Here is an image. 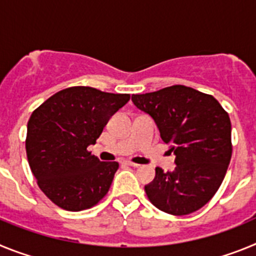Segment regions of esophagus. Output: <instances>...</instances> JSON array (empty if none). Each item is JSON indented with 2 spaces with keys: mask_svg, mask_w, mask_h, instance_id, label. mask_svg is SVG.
Segmentation results:
<instances>
[{
  "mask_svg": "<svg viewBox=\"0 0 256 256\" xmlns=\"http://www.w3.org/2000/svg\"><path fill=\"white\" fill-rule=\"evenodd\" d=\"M124 164L130 165V166H133V168H138L140 166V164H136V162H130V160H126V162H124Z\"/></svg>",
  "mask_w": 256,
  "mask_h": 256,
  "instance_id": "34e87169",
  "label": "esophagus"
}]
</instances>
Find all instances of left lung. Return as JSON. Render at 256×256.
<instances>
[{
    "instance_id": "left-lung-1",
    "label": "left lung",
    "mask_w": 256,
    "mask_h": 256,
    "mask_svg": "<svg viewBox=\"0 0 256 256\" xmlns=\"http://www.w3.org/2000/svg\"><path fill=\"white\" fill-rule=\"evenodd\" d=\"M132 101L152 118L176 155L174 170L156 168L154 180L144 186L148 200L173 216L204 206L224 180L232 156L227 112L212 96L180 84L133 94Z\"/></svg>"
}]
</instances>
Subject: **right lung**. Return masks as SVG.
Instances as JSON below:
<instances>
[{
  "label": "right lung",
  "mask_w": 256,
  "mask_h": 256,
  "mask_svg": "<svg viewBox=\"0 0 256 256\" xmlns=\"http://www.w3.org/2000/svg\"><path fill=\"white\" fill-rule=\"evenodd\" d=\"M130 96L70 87L36 108L26 128V156L40 188L58 206L79 212L108 194L119 168L88 152L108 119Z\"/></svg>",
  "instance_id": "obj_1"
}]
</instances>
